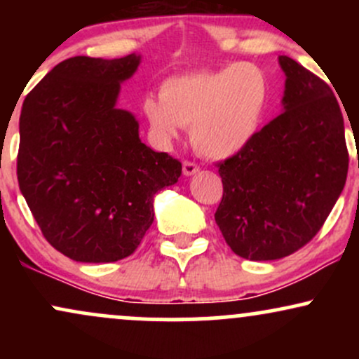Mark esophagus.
<instances>
[{
	"label": "esophagus",
	"mask_w": 359,
	"mask_h": 359,
	"mask_svg": "<svg viewBox=\"0 0 359 359\" xmlns=\"http://www.w3.org/2000/svg\"><path fill=\"white\" fill-rule=\"evenodd\" d=\"M182 170H184V175L185 177H191V175L197 174V172H199V167H197L196 163H192V162H184Z\"/></svg>",
	"instance_id": "obj_1"
}]
</instances>
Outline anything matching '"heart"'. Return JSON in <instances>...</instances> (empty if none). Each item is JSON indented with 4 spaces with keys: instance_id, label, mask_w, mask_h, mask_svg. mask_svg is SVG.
<instances>
[{
    "instance_id": "heart-1",
    "label": "heart",
    "mask_w": 359,
    "mask_h": 359,
    "mask_svg": "<svg viewBox=\"0 0 359 359\" xmlns=\"http://www.w3.org/2000/svg\"><path fill=\"white\" fill-rule=\"evenodd\" d=\"M270 102L265 71L238 62L216 71L168 77L160 96H147L143 116L162 145L179 138L189 126L194 148L208 158H229L257 137Z\"/></svg>"
}]
</instances>
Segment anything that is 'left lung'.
Returning <instances> with one entry per match:
<instances>
[{"instance_id":"8db88e82","label":"left lung","mask_w":359,"mask_h":359,"mask_svg":"<svg viewBox=\"0 0 359 359\" xmlns=\"http://www.w3.org/2000/svg\"><path fill=\"white\" fill-rule=\"evenodd\" d=\"M283 113L248 147L219 163L214 219L238 257H288L316 236L348 175L344 119L331 88L287 55Z\"/></svg>"}]
</instances>
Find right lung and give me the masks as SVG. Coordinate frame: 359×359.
<instances>
[{
	"label": "right lung",
	"instance_id": "add662e5",
	"mask_svg": "<svg viewBox=\"0 0 359 359\" xmlns=\"http://www.w3.org/2000/svg\"><path fill=\"white\" fill-rule=\"evenodd\" d=\"M140 53L60 62L25 97L18 174L36 224L74 262L109 263L138 248L155 217L154 197L182 163L140 140V123L118 108Z\"/></svg>",
	"mask_w": 359,
	"mask_h": 359
}]
</instances>
